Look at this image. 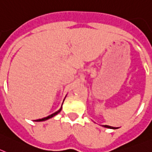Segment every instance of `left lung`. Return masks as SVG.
<instances>
[{
  "label": "left lung",
  "mask_w": 152,
  "mask_h": 152,
  "mask_svg": "<svg viewBox=\"0 0 152 152\" xmlns=\"http://www.w3.org/2000/svg\"><path fill=\"white\" fill-rule=\"evenodd\" d=\"M102 126H103V127L105 128H108V129H118V128L117 127H113V126H109V125H102Z\"/></svg>",
  "instance_id": "obj_1"
}]
</instances>
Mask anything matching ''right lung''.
Instances as JSON below:
<instances>
[{"instance_id":"add662e5","label":"right lung","mask_w":152,"mask_h":152,"mask_svg":"<svg viewBox=\"0 0 152 152\" xmlns=\"http://www.w3.org/2000/svg\"><path fill=\"white\" fill-rule=\"evenodd\" d=\"M65 98H66V97H65ZM64 100H65V99H63V102H64ZM62 105H63V104H62ZM61 110H62V106H61V108L59 109V110L56 111V112H55V113H53V114L47 116V117H44V118H40V119L34 120V122H43V121H46V120H47V119H50V118H53V117H54V116H56V115L58 114V113H60V111H61Z\"/></svg>"}]
</instances>
